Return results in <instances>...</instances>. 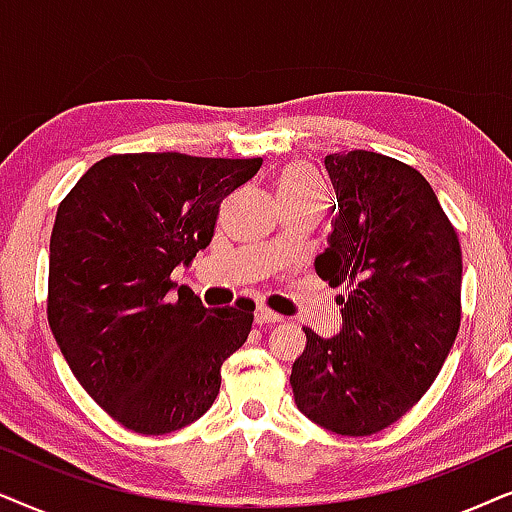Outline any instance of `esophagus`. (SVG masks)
I'll return each mask as SVG.
<instances>
[{"instance_id": "obj_1", "label": "esophagus", "mask_w": 512, "mask_h": 512, "mask_svg": "<svg viewBox=\"0 0 512 512\" xmlns=\"http://www.w3.org/2000/svg\"><path fill=\"white\" fill-rule=\"evenodd\" d=\"M255 320L260 325H271V323H281V316H278V313H274V311H269V309H264V306H257L255 309Z\"/></svg>"}]
</instances>
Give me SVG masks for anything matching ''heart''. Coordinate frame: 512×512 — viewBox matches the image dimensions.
I'll list each match as a JSON object with an SVG mask.
<instances>
[{
  "mask_svg": "<svg viewBox=\"0 0 512 512\" xmlns=\"http://www.w3.org/2000/svg\"><path fill=\"white\" fill-rule=\"evenodd\" d=\"M278 196H281L283 203L325 201V189L311 170L290 168L285 170L281 180H278Z\"/></svg>",
  "mask_w": 512,
  "mask_h": 512,
  "instance_id": "1",
  "label": "heart"
}]
</instances>
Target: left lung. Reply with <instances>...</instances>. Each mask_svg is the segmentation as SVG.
<instances>
[{"label":"left lung","mask_w":512,"mask_h":512,"mask_svg":"<svg viewBox=\"0 0 512 512\" xmlns=\"http://www.w3.org/2000/svg\"><path fill=\"white\" fill-rule=\"evenodd\" d=\"M337 194L316 271L337 288L342 327L306 349L290 384L304 417L339 435H372L419 403L461 323V245L426 177L391 156H325Z\"/></svg>","instance_id":"8db88e82"}]
</instances>
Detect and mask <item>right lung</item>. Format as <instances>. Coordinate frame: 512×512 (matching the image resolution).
<instances>
[{
	"instance_id": "1",
	"label": "right lung",
	"mask_w": 512,
	"mask_h": 512,
	"mask_svg": "<svg viewBox=\"0 0 512 512\" xmlns=\"http://www.w3.org/2000/svg\"><path fill=\"white\" fill-rule=\"evenodd\" d=\"M260 166L114 154L93 163L60 203L49 325L74 377L121 426L163 435L215 403L220 367L248 339L255 304L206 309L170 274L206 248L220 203Z\"/></svg>"
}]
</instances>
